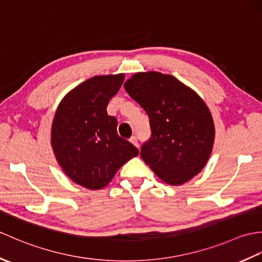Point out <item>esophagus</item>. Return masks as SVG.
I'll use <instances>...</instances> for the list:
<instances>
[{
    "label": "esophagus",
    "mask_w": 262,
    "mask_h": 262,
    "mask_svg": "<svg viewBox=\"0 0 262 262\" xmlns=\"http://www.w3.org/2000/svg\"><path fill=\"white\" fill-rule=\"evenodd\" d=\"M129 142H130L132 144H134L135 146L138 147V141H137V137H136V136H132V137L129 138Z\"/></svg>",
    "instance_id": "esophagus-1"
}]
</instances>
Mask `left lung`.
<instances>
[{
    "instance_id": "left-lung-1",
    "label": "left lung",
    "mask_w": 262,
    "mask_h": 262,
    "mask_svg": "<svg viewBox=\"0 0 262 262\" xmlns=\"http://www.w3.org/2000/svg\"><path fill=\"white\" fill-rule=\"evenodd\" d=\"M124 88L149 118L152 135L141 148L144 162L172 186L198 174L215 138L213 117L204 100L177 77L159 72L136 73Z\"/></svg>"
}]
</instances>
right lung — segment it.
Segmentation results:
<instances>
[{
  "instance_id": "1",
  "label": "right lung",
  "mask_w": 262,
  "mask_h": 262,
  "mask_svg": "<svg viewBox=\"0 0 262 262\" xmlns=\"http://www.w3.org/2000/svg\"><path fill=\"white\" fill-rule=\"evenodd\" d=\"M124 74L100 75L74 88L60 101L52 126V146L64 173L91 190L105 187L138 149L119 137L107 113Z\"/></svg>"
}]
</instances>
